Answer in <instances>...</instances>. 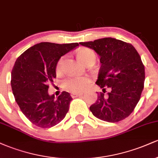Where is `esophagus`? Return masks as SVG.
<instances>
[{
  "instance_id": "esophagus-1",
  "label": "esophagus",
  "mask_w": 158,
  "mask_h": 158,
  "mask_svg": "<svg viewBox=\"0 0 158 158\" xmlns=\"http://www.w3.org/2000/svg\"><path fill=\"white\" fill-rule=\"evenodd\" d=\"M83 94V93H73L71 94V97L73 98H75V97H80Z\"/></svg>"
}]
</instances>
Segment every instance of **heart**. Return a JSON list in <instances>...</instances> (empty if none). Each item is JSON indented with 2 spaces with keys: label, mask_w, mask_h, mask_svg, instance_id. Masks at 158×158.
<instances>
[{
  "label": "heart",
  "mask_w": 158,
  "mask_h": 158,
  "mask_svg": "<svg viewBox=\"0 0 158 158\" xmlns=\"http://www.w3.org/2000/svg\"><path fill=\"white\" fill-rule=\"evenodd\" d=\"M77 56L83 64H86L88 61H95V53L89 49H81L77 52ZM64 58H61L58 62L56 70L58 72L61 71ZM90 83V79L88 77H70L64 81V86L67 90L72 93H81L88 87Z\"/></svg>",
  "instance_id": "heart-1"
}]
</instances>
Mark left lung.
<instances>
[{
	"label": "left lung",
	"instance_id": "obj_1",
	"mask_svg": "<svg viewBox=\"0 0 158 158\" xmlns=\"http://www.w3.org/2000/svg\"><path fill=\"white\" fill-rule=\"evenodd\" d=\"M100 56L101 68L96 84L102 89L90 107L97 117L117 123L132 113L140 99L145 81V68L133 45L114 38H103L79 43ZM110 92L104 95L105 89Z\"/></svg>",
	"mask_w": 158,
	"mask_h": 158
}]
</instances>
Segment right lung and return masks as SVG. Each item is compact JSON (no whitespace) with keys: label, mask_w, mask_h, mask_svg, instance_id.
I'll return each instance as SVG.
<instances>
[{"label":"right lung","mask_w":158,"mask_h":158,"mask_svg":"<svg viewBox=\"0 0 158 158\" xmlns=\"http://www.w3.org/2000/svg\"><path fill=\"white\" fill-rule=\"evenodd\" d=\"M79 46L78 43L41 42L27 49L16 60L11 74V86L20 109L35 126L49 128L64 118L71 96L63 91L55 99L48 94V84L56 77L58 61Z\"/></svg>","instance_id":"right-lung-1"}]
</instances>
